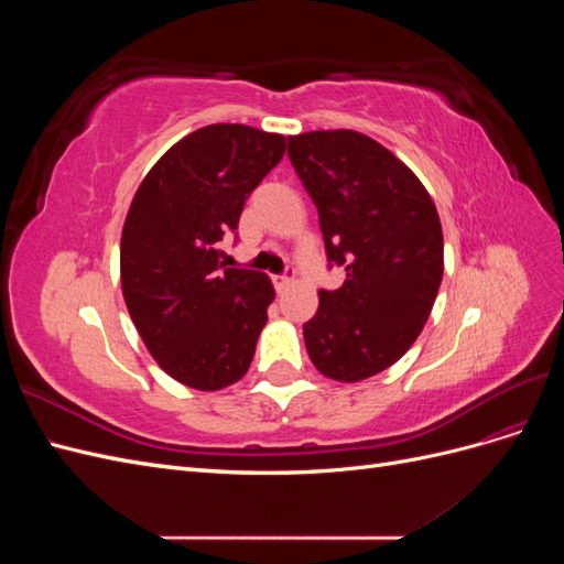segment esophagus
Returning <instances> with one entry per match:
<instances>
[{"mask_svg": "<svg viewBox=\"0 0 564 564\" xmlns=\"http://www.w3.org/2000/svg\"><path fill=\"white\" fill-rule=\"evenodd\" d=\"M292 280H294V268H292V265H286V270L280 272V275H272V284H275L278 294H282L284 289H286L289 284H292Z\"/></svg>", "mask_w": 564, "mask_h": 564, "instance_id": "1", "label": "esophagus"}]
</instances>
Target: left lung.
I'll list each match as a JSON object with an SVG mask.
<instances>
[{"mask_svg": "<svg viewBox=\"0 0 564 564\" xmlns=\"http://www.w3.org/2000/svg\"><path fill=\"white\" fill-rule=\"evenodd\" d=\"M286 155L317 207L327 268L346 270L338 289H319L305 348L324 377L369 379L412 348L433 311L445 251L437 209L390 150L357 131L292 135Z\"/></svg>", "mask_w": 564, "mask_h": 564, "instance_id": "obj_1", "label": "left lung"}]
</instances>
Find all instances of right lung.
I'll return each mask as SVG.
<instances>
[{
    "label": "right lung",
    "instance_id": "right-lung-1",
    "mask_svg": "<svg viewBox=\"0 0 564 564\" xmlns=\"http://www.w3.org/2000/svg\"><path fill=\"white\" fill-rule=\"evenodd\" d=\"M286 139L245 124L185 135L150 169L129 207L119 265L129 315L169 377L220 390L240 381L275 299L265 272L226 268L245 202L284 155Z\"/></svg>",
    "mask_w": 564,
    "mask_h": 564
}]
</instances>
